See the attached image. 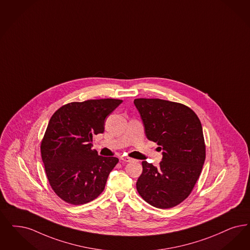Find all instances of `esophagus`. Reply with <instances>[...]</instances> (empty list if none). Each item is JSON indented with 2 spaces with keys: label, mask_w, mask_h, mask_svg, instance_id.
I'll return each instance as SVG.
<instances>
[{
  "label": "esophagus",
  "mask_w": 250,
  "mask_h": 250,
  "mask_svg": "<svg viewBox=\"0 0 250 250\" xmlns=\"http://www.w3.org/2000/svg\"><path fill=\"white\" fill-rule=\"evenodd\" d=\"M132 160H133V159L129 158V157H125V156H122V157H121V161H122V162L127 163V162H131Z\"/></svg>",
  "instance_id": "1"
}]
</instances>
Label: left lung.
<instances>
[{
	"label": "left lung",
	"instance_id": "8db88e82",
	"mask_svg": "<svg viewBox=\"0 0 250 250\" xmlns=\"http://www.w3.org/2000/svg\"><path fill=\"white\" fill-rule=\"evenodd\" d=\"M146 137L163 150L159 167L142 162L137 181L140 196L157 208L178 206L190 195L206 159L198 116L189 107L160 99H136Z\"/></svg>",
	"mask_w": 250,
	"mask_h": 250
}]
</instances>
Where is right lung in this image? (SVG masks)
<instances>
[{"mask_svg": "<svg viewBox=\"0 0 250 250\" xmlns=\"http://www.w3.org/2000/svg\"><path fill=\"white\" fill-rule=\"evenodd\" d=\"M123 100L71 102L51 117L41 143L42 160L51 188L66 203L83 205L103 191L110 171L119 162L92 150L95 135L104 132L105 118Z\"/></svg>", "mask_w": 250, "mask_h": 250, "instance_id": "1", "label": "right lung"}]
</instances>
